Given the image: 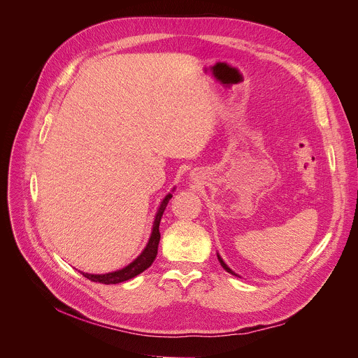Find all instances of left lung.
<instances>
[{
    "mask_svg": "<svg viewBox=\"0 0 358 358\" xmlns=\"http://www.w3.org/2000/svg\"><path fill=\"white\" fill-rule=\"evenodd\" d=\"M217 259H219V262H220V265H222V266H223V269H226V271H227V272H229V273H231V275H234V276H237V275H236V273H234V272H233V271H231V269H230V268H229V266H227V265H226V264H224V260H223V259H222V257H220V255H217Z\"/></svg>",
    "mask_w": 358,
    "mask_h": 358,
    "instance_id": "8db88e82",
    "label": "left lung"
}]
</instances>
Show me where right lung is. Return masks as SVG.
Returning a JSON list of instances; mask_svg holds the SVG:
<instances>
[{
	"mask_svg": "<svg viewBox=\"0 0 358 358\" xmlns=\"http://www.w3.org/2000/svg\"><path fill=\"white\" fill-rule=\"evenodd\" d=\"M171 197H173V194L170 193L169 196H165V199L161 201L159 208L155 214V220H154L150 241H148L145 249L142 250V253L132 262V264H129L128 266H125L122 269L115 271V272H109V273H105V275H92V273H85V272H80V273L85 278L93 280V282H99V283H105V285H113V283H121V282H125L128 279H132L136 275L144 272L145 269H148L152 265V262L155 260L157 253H158V243H159V239H161L159 222H161V217L164 214V210H165L166 204H169Z\"/></svg>",
	"mask_w": 358,
	"mask_h": 358,
	"instance_id": "right-lung-1",
	"label": "right lung"
}]
</instances>
